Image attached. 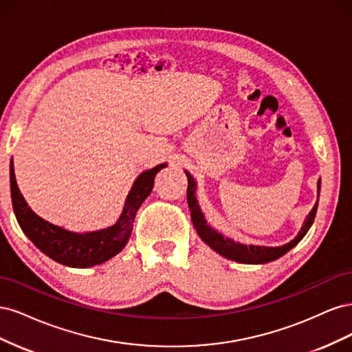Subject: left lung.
<instances>
[{"instance_id": "obj_1", "label": "left lung", "mask_w": 352, "mask_h": 352, "mask_svg": "<svg viewBox=\"0 0 352 352\" xmlns=\"http://www.w3.org/2000/svg\"><path fill=\"white\" fill-rule=\"evenodd\" d=\"M185 173L188 176L186 197H188V206H189V211H190V219H192V223L198 232L199 238L204 241L210 248H212L216 252H219L220 255H223V257H226L229 260L238 261V263H248V264H263V263H269V261L279 258L283 254L292 250L295 245L305 236V233L308 232V229L311 228L313 221H314L318 198H317L316 206L310 211V214L307 216L300 233H298V236L295 239H292L289 243L282 245V247H258V245L238 243L226 236H223L221 233L216 232L214 229L207 225L204 214L201 212L197 198H195L194 179L188 172H185ZM317 189H318V194H320V180L317 182Z\"/></svg>"}]
</instances>
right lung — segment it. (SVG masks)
<instances>
[{"label":"right lung","instance_id":"add662e5","mask_svg":"<svg viewBox=\"0 0 352 352\" xmlns=\"http://www.w3.org/2000/svg\"><path fill=\"white\" fill-rule=\"evenodd\" d=\"M163 167H166V164H158L141 173L135 180L133 188L127 195L122 216L114 226L89 233H74L51 225L50 221L41 219L30 210L16 184L12 160L10 188H12V202L16 219L25 235L54 261L69 265V267L80 269L101 264L119 254L129 241L136 211L140 210L145 198L151 194L154 177Z\"/></svg>","mask_w":352,"mask_h":352}]
</instances>
